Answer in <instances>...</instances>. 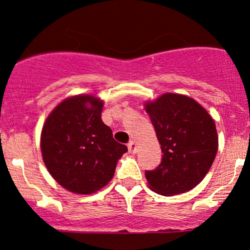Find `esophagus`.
<instances>
[{
	"label": "esophagus",
	"mask_w": 250,
	"mask_h": 250,
	"mask_svg": "<svg viewBox=\"0 0 250 250\" xmlns=\"http://www.w3.org/2000/svg\"><path fill=\"white\" fill-rule=\"evenodd\" d=\"M128 150L129 153L131 154H135L137 151V146H136V142L135 141H130L128 143Z\"/></svg>",
	"instance_id": "1"
}]
</instances>
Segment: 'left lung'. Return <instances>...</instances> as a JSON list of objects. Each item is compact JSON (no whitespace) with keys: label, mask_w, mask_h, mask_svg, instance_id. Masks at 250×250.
<instances>
[{"label":"left lung","mask_w":250,"mask_h":250,"mask_svg":"<svg viewBox=\"0 0 250 250\" xmlns=\"http://www.w3.org/2000/svg\"><path fill=\"white\" fill-rule=\"evenodd\" d=\"M163 153L153 170H146L149 188L157 194L177 195L205 179L217 153L214 120L190 97L163 94L145 104Z\"/></svg>","instance_id":"obj_1"}]
</instances>
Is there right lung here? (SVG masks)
<instances>
[{
  "label": "right lung",
  "instance_id": "add662e5",
  "mask_svg": "<svg viewBox=\"0 0 250 250\" xmlns=\"http://www.w3.org/2000/svg\"><path fill=\"white\" fill-rule=\"evenodd\" d=\"M102 108L95 96L68 97L43 125V161L56 182L71 193L91 194L107 186L128 151L102 122Z\"/></svg>",
  "mask_w": 250,
  "mask_h": 250
}]
</instances>
